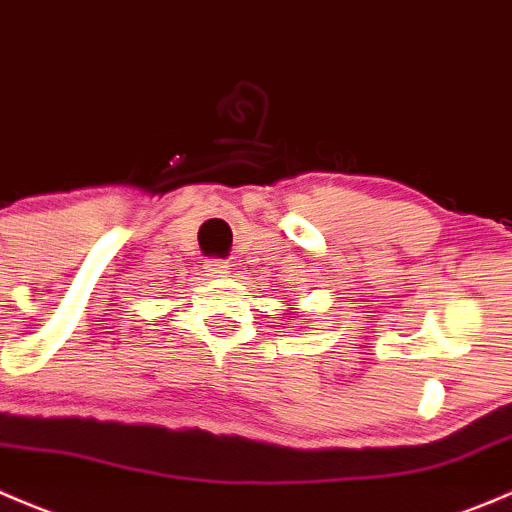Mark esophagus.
<instances>
[{"mask_svg":"<svg viewBox=\"0 0 512 512\" xmlns=\"http://www.w3.org/2000/svg\"><path fill=\"white\" fill-rule=\"evenodd\" d=\"M204 268H207V276H212V278H226L231 273L229 263L219 261V258H214V261H207V263H204Z\"/></svg>","mask_w":512,"mask_h":512,"instance_id":"1","label":"esophagus"}]
</instances>
